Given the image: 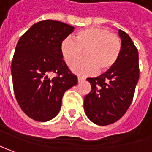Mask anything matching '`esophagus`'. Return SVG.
<instances>
[{
	"label": "esophagus",
	"mask_w": 152,
	"mask_h": 152,
	"mask_svg": "<svg viewBox=\"0 0 152 152\" xmlns=\"http://www.w3.org/2000/svg\"><path fill=\"white\" fill-rule=\"evenodd\" d=\"M77 80H78V82H82V81H84L85 79L84 78H82V77H80V76H78Z\"/></svg>",
	"instance_id": "34e87169"
}]
</instances>
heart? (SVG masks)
Here are the masks:
<instances>
[{"mask_svg":"<svg viewBox=\"0 0 152 152\" xmlns=\"http://www.w3.org/2000/svg\"><path fill=\"white\" fill-rule=\"evenodd\" d=\"M85 52L84 61L80 59ZM61 52L66 65L78 75H92L97 72L103 73L110 71L117 63L121 52V41L117 35L109 29L94 26L80 30L75 40L65 38L61 43Z\"/></svg>","mask_w":152,"mask_h":152,"instance_id":"b5f03b06","label":"heart"}]
</instances>
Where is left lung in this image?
Returning <instances> with one entry per match:
<instances>
[{"label":"left lung","mask_w":152,"mask_h":152,"mask_svg":"<svg viewBox=\"0 0 152 152\" xmlns=\"http://www.w3.org/2000/svg\"><path fill=\"white\" fill-rule=\"evenodd\" d=\"M121 52L110 71L87 78L91 90L84 99L87 117L99 126L117 121L126 112L133 100L139 80L138 50L129 35L119 30Z\"/></svg>","instance_id":"obj_1"}]
</instances>
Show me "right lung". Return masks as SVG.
Returning <instances> with one entry per match:
<instances>
[{
  "instance_id": "add662e5",
  "label": "right lung",
  "mask_w": 152,
  "mask_h": 152,
  "mask_svg": "<svg viewBox=\"0 0 152 152\" xmlns=\"http://www.w3.org/2000/svg\"><path fill=\"white\" fill-rule=\"evenodd\" d=\"M73 31L61 21L41 20L16 44L11 66L14 93L21 110L35 121L53 119L65 91L77 84L61 52V41Z\"/></svg>"
}]
</instances>
